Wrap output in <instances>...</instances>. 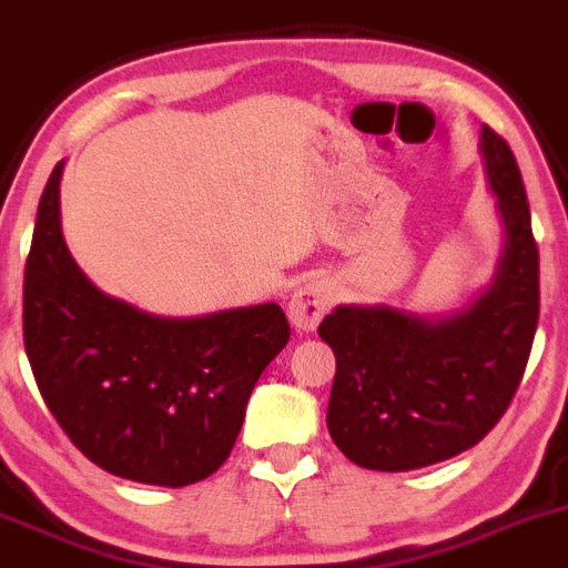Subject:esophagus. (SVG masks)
I'll return each mask as SVG.
<instances>
[{
	"label": "esophagus",
	"instance_id": "obj_1",
	"mask_svg": "<svg viewBox=\"0 0 568 568\" xmlns=\"http://www.w3.org/2000/svg\"><path fill=\"white\" fill-rule=\"evenodd\" d=\"M333 302H336V285L327 277H314L302 283L288 302L291 325L300 333L316 331L322 316L333 308Z\"/></svg>",
	"mask_w": 568,
	"mask_h": 568
}]
</instances>
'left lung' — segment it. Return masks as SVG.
Returning a JSON list of instances; mask_svg holds the SVG:
<instances>
[{
	"label": "left lung",
	"mask_w": 568,
	"mask_h": 568,
	"mask_svg": "<svg viewBox=\"0 0 568 568\" xmlns=\"http://www.w3.org/2000/svg\"><path fill=\"white\" fill-rule=\"evenodd\" d=\"M505 243L496 274L452 314L338 305L320 325L336 356L327 432L369 470H417L468 452L510 406L538 327V246L521 171L481 129Z\"/></svg>",
	"instance_id": "1"
}]
</instances>
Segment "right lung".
Returning a JSON list of instances; mask_svg holds the SVG:
<instances>
[{
  "label": "right lung",
  "mask_w": 568,
  "mask_h": 568,
  "mask_svg": "<svg viewBox=\"0 0 568 568\" xmlns=\"http://www.w3.org/2000/svg\"><path fill=\"white\" fill-rule=\"evenodd\" d=\"M55 164L24 268V347L44 404L103 470L184 487L224 465L248 395L288 344L277 302L156 316L100 291L61 232Z\"/></svg>",
  "instance_id": "1"
}]
</instances>
